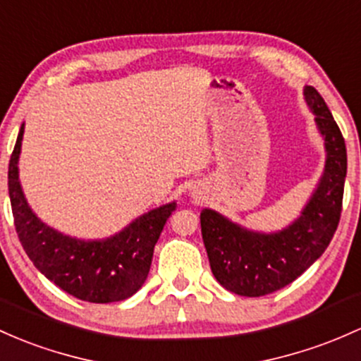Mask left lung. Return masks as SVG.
<instances>
[{
	"label": "left lung",
	"instance_id": "obj_1",
	"mask_svg": "<svg viewBox=\"0 0 361 361\" xmlns=\"http://www.w3.org/2000/svg\"><path fill=\"white\" fill-rule=\"evenodd\" d=\"M305 102L322 135L326 164L310 199L293 223L279 231H255L219 214L202 209V238L212 274L228 291L264 296L288 286L326 252L341 217L346 145L326 101L310 85Z\"/></svg>",
	"mask_w": 361,
	"mask_h": 361
}]
</instances>
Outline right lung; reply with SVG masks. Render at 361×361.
Returning <instances> with one entry per match:
<instances>
[{
  "mask_svg": "<svg viewBox=\"0 0 361 361\" xmlns=\"http://www.w3.org/2000/svg\"><path fill=\"white\" fill-rule=\"evenodd\" d=\"M25 125L20 126L8 166V193L20 243L35 267L58 288L90 303L130 298L147 279L154 247L176 202L142 214L102 240H82L46 224L25 199L18 159Z\"/></svg>",
  "mask_w": 361,
  "mask_h": 361,
  "instance_id": "right-lung-1",
  "label": "right lung"
}]
</instances>
